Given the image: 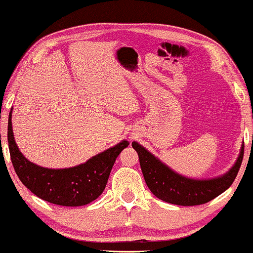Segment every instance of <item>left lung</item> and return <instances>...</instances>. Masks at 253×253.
Segmentation results:
<instances>
[{
  "mask_svg": "<svg viewBox=\"0 0 253 253\" xmlns=\"http://www.w3.org/2000/svg\"><path fill=\"white\" fill-rule=\"evenodd\" d=\"M132 147L139 157L141 171L151 192L166 203L181 206L202 205L226 191L236 178L244 155L243 144L236 162L226 174L215 178L195 179L171 170L137 141H132Z\"/></svg>",
  "mask_w": 253,
  "mask_h": 253,
  "instance_id": "left-lung-1",
  "label": "left lung"
}]
</instances>
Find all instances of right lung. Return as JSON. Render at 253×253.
Instances as JSON below:
<instances>
[{"label": "right lung", "mask_w": 253, "mask_h": 253, "mask_svg": "<svg viewBox=\"0 0 253 253\" xmlns=\"http://www.w3.org/2000/svg\"><path fill=\"white\" fill-rule=\"evenodd\" d=\"M11 112L8 121L10 157L20 182L31 192L46 202L61 206L87 205L101 195L116 158L127 147L129 141L122 140L76 167L64 169L40 167L27 160L18 150L12 132Z\"/></svg>", "instance_id": "1"}]
</instances>
